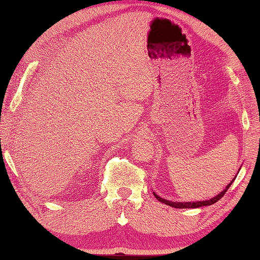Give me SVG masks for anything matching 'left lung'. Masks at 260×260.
<instances>
[{
	"mask_svg": "<svg viewBox=\"0 0 260 260\" xmlns=\"http://www.w3.org/2000/svg\"><path fill=\"white\" fill-rule=\"evenodd\" d=\"M241 170V169H240ZM239 170V172H240ZM239 174V173H237ZM237 175H235V178L233 179V181H231V183L227 184V187L223 189V190L219 193V195L212 197L211 200H208V201H197V202H172V201H167L165 199H161L160 196H158L156 192H153V195H155L156 199L161 202V203H164L166 205H170L172 206V208H175V209H196V208H202V206H208V205H212L214 204L215 202H218L221 197H223V195H225L226 191L228 190V188H230L232 186V183L234 182V180L236 179Z\"/></svg>",
	"mask_w": 260,
	"mask_h": 260,
	"instance_id": "1",
	"label": "left lung"
}]
</instances>
